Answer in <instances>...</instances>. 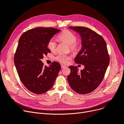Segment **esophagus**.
<instances>
[{"label": "esophagus", "instance_id": "1", "mask_svg": "<svg viewBox=\"0 0 124 124\" xmlns=\"http://www.w3.org/2000/svg\"><path fill=\"white\" fill-rule=\"evenodd\" d=\"M65 67H66V66H65V65H61V68H65Z\"/></svg>", "mask_w": 124, "mask_h": 124}]
</instances>
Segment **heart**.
Here are the masks:
<instances>
[{
  "label": "heart",
  "instance_id": "obj_1",
  "mask_svg": "<svg viewBox=\"0 0 124 124\" xmlns=\"http://www.w3.org/2000/svg\"><path fill=\"white\" fill-rule=\"evenodd\" d=\"M58 39L62 41L69 45L70 49L74 53H77L79 50L80 44L76 42L77 37L71 31L65 30L60 34ZM47 47L51 52H54L56 49V43L55 41L52 39L48 43ZM71 58V55L69 54H59L55 57L57 61L62 64H67Z\"/></svg>",
  "mask_w": 124,
  "mask_h": 124
}]
</instances>
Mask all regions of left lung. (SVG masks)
Instances as JSON below:
<instances>
[{"label": "left lung", "instance_id": "8db88e82", "mask_svg": "<svg viewBox=\"0 0 124 124\" xmlns=\"http://www.w3.org/2000/svg\"><path fill=\"white\" fill-rule=\"evenodd\" d=\"M81 38L82 49L75 58L76 63L84 65L79 71L77 66H70L67 80L71 88L79 94L91 93L101 83L109 64L107 45L102 37L88 27L70 26Z\"/></svg>", "mask_w": 124, "mask_h": 124}]
</instances>
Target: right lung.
Instances as JSON below:
<instances>
[{
  "mask_svg": "<svg viewBox=\"0 0 124 124\" xmlns=\"http://www.w3.org/2000/svg\"><path fill=\"white\" fill-rule=\"evenodd\" d=\"M60 31L53 27H36L24 32L19 40L14 64L22 83L34 93L41 94L49 90L61 70L57 62L47 67L41 61L50 52L49 41Z\"/></svg>",
  "mask_w": 124,
  "mask_h": 124,
  "instance_id": "add662e5",
  "label": "right lung"
}]
</instances>
